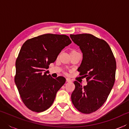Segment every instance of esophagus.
<instances>
[{"instance_id": "obj_1", "label": "esophagus", "mask_w": 129, "mask_h": 129, "mask_svg": "<svg viewBox=\"0 0 129 129\" xmlns=\"http://www.w3.org/2000/svg\"><path fill=\"white\" fill-rule=\"evenodd\" d=\"M66 80H67V82H71V80L70 79V78H67Z\"/></svg>"}]
</instances>
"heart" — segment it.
I'll use <instances>...</instances> for the list:
<instances>
[{"label":"heart","mask_w":129,"mask_h":129,"mask_svg":"<svg viewBox=\"0 0 129 129\" xmlns=\"http://www.w3.org/2000/svg\"><path fill=\"white\" fill-rule=\"evenodd\" d=\"M74 51H72V52H74Z\"/></svg>","instance_id":"obj_1"}]
</instances>
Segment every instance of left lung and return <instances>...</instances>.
I'll return each instance as SVG.
<instances>
[{
  "instance_id": "8db88e82",
  "label": "left lung",
  "mask_w": 129,
  "mask_h": 129,
  "mask_svg": "<svg viewBox=\"0 0 129 129\" xmlns=\"http://www.w3.org/2000/svg\"><path fill=\"white\" fill-rule=\"evenodd\" d=\"M70 37L83 53L77 71L87 81L84 86L74 81L72 102L81 113L90 114L101 108L108 99L115 82L116 61L110 46L103 39L89 34Z\"/></svg>"
}]
</instances>
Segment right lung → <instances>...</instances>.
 <instances>
[{
	"label": "right lung",
	"mask_w": 129,
	"mask_h": 129,
	"mask_svg": "<svg viewBox=\"0 0 129 129\" xmlns=\"http://www.w3.org/2000/svg\"><path fill=\"white\" fill-rule=\"evenodd\" d=\"M71 43L65 35L47 34L28 39L23 44L16 60L15 82L21 100L29 110L42 112L53 104L66 79L62 76L52 78L45 69Z\"/></svg>",
	"instance_id": "obj_1"
}]
</instances>
